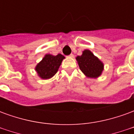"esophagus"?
Instances as JSON below:
<instances>
[{
  "instance_id": "34e87169",
  "label": "esophagus",
  "mask_w": 134,
  "mask_h": 134,
  "mask_svg": "<svg viewBox=\"0 0 134 134\" xmlns=\"http://www.w3.org/2000/svg\"><path fill=\"white\" fill-rule=\"evenodd\" d=\"M69 57H71V58H73V57H74V54H71L70 55H69Z\"/></svg>"
}]
</instances>
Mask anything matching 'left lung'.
I'll return each mask as SVG.
<instances>
[{
    "instance_id": "obj_1",
    "label": "left lung",
    "mask_w": 134,
    "mask_h": 134,
    "mask_svg": "<svg viewBox=\"0 0 134 134\" xmlns=\"http://www.w3.org/2000/svg\"><path fill=\"white\" fill-rule=\"evenodd\" d=\"M80 69L87 77L97 78L101 75L104 64L90 50L85 49L81 56L76 57Z\"/></svg>"
}]
</instances>
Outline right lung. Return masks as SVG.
I'll use <instances>...</instances> for the list:
<instances>
[{
    "label": "right lung",
    "mask_w": 134,
    "mask_h": 134,
    "mask_svg": "<svg viewBox=\"0 0 134 134\" xmlns=\"http://www.w3.org/2000/svg\"><path fill=\"white\" fill-rule=\"evenodd\" d=\"M64 58L65 57L61 54L56 56L49 54H46L35 67V70L39 77L44 80L52 77L57 72L59 67Z\"/></svg>",
    "instance_id": "add662e5"
}]
</instances>
